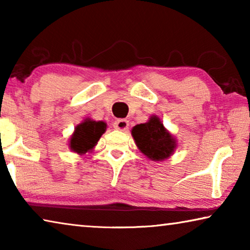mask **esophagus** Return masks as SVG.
Listing matches in <instances>:
<instances>
[{"mask_svg": "<svg viewBox=\"0 0 250 250\" xmlns=\"http://www.w3.org/2000/svg\"><path fill=\"white\" fill-rule=\"evenodd\" d=\"M113 128H115L116 130L125 131L129 128V122L125 119H118L113 122Z\"/></svg>", "mask_w": 250, "mask_h": 250, "instance_id": "34e87169", "label": "esophagus"}]
</instances>
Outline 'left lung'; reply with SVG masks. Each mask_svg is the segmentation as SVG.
Here are the masks:
<instances>
[{
  "label": "left lung",
  "instance_id": "8db88e82",
  "mask_svg": "<svg viewBox=\"0 0 250 250\" xmlns=\"http://www.w3.org/2000/svg\"><path fill=\"white\" fill-rule=\"evenodd\" d=\"M132 137L139 150L154 161L167 159L176 146L175 140L156 116H152L146 124L135 125Z\"/></svg>",
  "mask_w": 250,
  "mask_h": 250
}]
</instances>
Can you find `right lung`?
I'll return each mask as SVG.
<instances>
[{
	"label": "right lung",
	"instance_id": "right-lung-1",
	"mask_svg": "<svg viewBox=\"0 0 250 250\" xmlns=\"http://www.w3.org/2000/svg\"><path fill=\"white\" fill-rule=\"evenodd\" d=\"M104 131V122L84 120L83 124L76 126L75 132L71 135L70 149L79 154L86 153L97 145Z\"/></svg>",
	"mask_w": 250,
	"mask_h": 250
}]
</instances>
